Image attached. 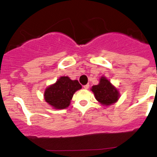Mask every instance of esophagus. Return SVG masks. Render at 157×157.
<instances>
[{
  "label": "esophagus",
  "mask_w": 157,
  "mask_h": 157,
  "mask_svg": "<svg viewBox=\"0 0 157 157\" xmlns=\"http://www.w3.org/2000/svg\"><path fill=\"white\" fill-rule=\"evenodd\" d=\"M89 86H90V85H89V84H86V85L83 86V88L86 89V90H87V89L89 88Z\"/></svg>",
  "instance_id": "esophagus-1"
}]
</instances>
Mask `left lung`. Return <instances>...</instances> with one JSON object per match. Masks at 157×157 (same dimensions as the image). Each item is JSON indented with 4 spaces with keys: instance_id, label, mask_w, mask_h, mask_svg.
Returning a JSON list of instances; mask_svg holds the SVG:
<instances>
[{
    "instance_id": "1",
    "label": "left lung",
    "mask_w": 157,
    "mask_h": 157,
    "mask_svg": "<svg viewBox=\"0 0 157 157\" xmlns=\"http://www.w3.org/2000/svg\"><path fill=\"white\" fill-rule=\"evenodd\" d=\"M91 90L95 95L96 99L105 105L115 103L120 97L117 90L105 77L101 78L99 84L94 86Z\"/></svg>"
}]
</instances>
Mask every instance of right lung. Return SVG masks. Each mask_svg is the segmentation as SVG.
Returning a JSON list of instances; mask_svg holds the SVG:
<instances>
[{
	"label": "right lung",
	"instance_id": "add662e5",
	"mask_svg": "<svg viewBox=\"0 0 157 157\" xmlns=\"http://www.w3.org/2000/svg\"><path fill=\"white\" fill-rule=\"evenodd\" d=\"M81 88L77 80H71L67 76L60 77L55 84L46 89L45 100L55 109H66L70 105L73 94Z\"/></svg>",
	"mask_w": 157,
	"mask_h": 157
}]
</instances>
